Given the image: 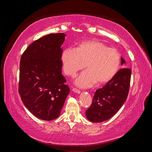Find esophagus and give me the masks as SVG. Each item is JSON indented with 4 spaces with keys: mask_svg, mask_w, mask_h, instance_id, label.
I'll return each mask as SVG.
<instances>
[{
    "mask_svg": "<svg viewBox=\"0 0 152 152\" xmlns=\"http://www.w3.org/2000/svg\"><path fill=\"white\" fill-rule=\"evenodd\" d=\"M72 91H73V92H74V93H77V94L80 93V91L79 89H76V88H73V89H72Z\"/></svg>",
    "mask_w": 152,
    "mask_h": 152,
    "instance_id": "esophagus-1",
    "label": "esophagus"
}]
</instances>
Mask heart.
<instances>
[{"label": "heart", "mask_w": 152, "mask_h": 152, "mask_svg": "<svg viewBox=\"0 0 152 152\" xmlns=\"http://www.w3.org/2000/svg\"><path fill=\"white\" fill-rule=\"evenodd\" d=\"M61 61L64 73L70 77H74L86 65L87 70L75 83L81 87H88L96 82L102 85L111 80L120 68L121 56L115 48L107 47L99 40H88L78 44L75 50H64Z\"/></svg>", "instance_id": "obj_1"}]
</instances>
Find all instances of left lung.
Wrapping results in <instances>:
<instances>
[{"label":"left lung","instance_id":"obj_1","mask_svg":"<svg viewBox=\"0 0 152 152\" xmlns=\"http://www.w3.org/2000/svg\"><path fill=\"white\" fill-rule=\"evenodd\" d=\"M126 61L121 58V64ZM131 70L124 68L102 88L95 92L93 102L86 111V115L92 122H102L112 118L124 104L130 87Z\"/></svg>","mask_w":152,"mask_h":152}]
</instances>
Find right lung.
<instances>
[{
    "instance_id": "obj_1",
    "label": "right lung",
    "mask_w": 152,
    "mask_h": 152,
    "mask_svg": "<svg viewBox=\"0 0 152 152\" xmlns=\"http://www.w3.org/2000/svg\"><path fill=\"white\" fill-rule=\"evenodd\" d=\"M65 34H50L35 40L20 60L19 94L25 107L43 121L57 118L70 93L61 73V48Z\"/></svg>"
}]
</instances>
